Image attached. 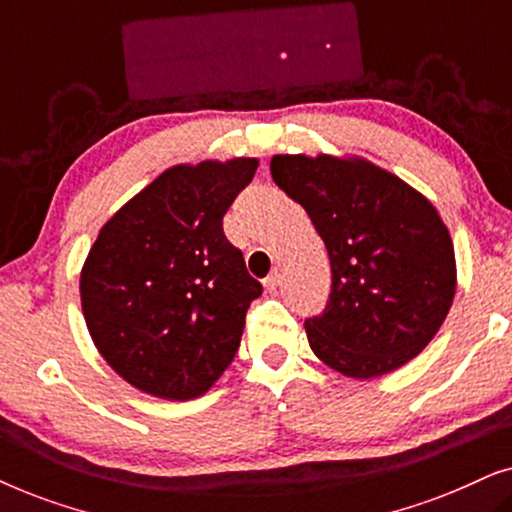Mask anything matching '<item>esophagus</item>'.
I'll list each match as a JSON object with an SVG mask.
<instances>
[{
    "instance_id": "1",
    "label": "esophagus",
    "mask_w": 512,
    "mask_h": 512,
    "mask_svg": "<svg viewBox=\"0 0 512 512\" xmlns=\"http://www.w3.org/2000/svg\"><path fill=\"white\" fill-rule=\"evenodd\" d=\"M263 286H265V291H277V286H279V272H277V270L272 272V275L263 282Z\"/></svg>"
}]
</instances>
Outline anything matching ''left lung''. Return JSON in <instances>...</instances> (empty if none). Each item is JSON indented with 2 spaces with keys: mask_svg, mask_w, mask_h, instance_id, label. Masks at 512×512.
I'll use <instances>...</instances> for the list:
<instances>
[{
  "mask_svg": "<svg viewBox=\"0 0 512 512\" xmlns=\"http://www.w3.org/2000/svg\"><path fill=\"white\" fill-rule=\"evenodd\" d=\"M270 174L310 214L331 261L326 310L305 321L312 352L354 380L415 359L457 291L454 244L438 209L359 156L282 153Z\"/></svg>",
  "mask_w": 512,
  "mask_h": 512,
  "instance_id": "8db88e82",
  "label": "left lung"
}]
</instances>
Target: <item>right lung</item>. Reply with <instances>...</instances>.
I'll return each mask as SVG.
<instances>
[{"mask_svg":"<svg viewBox=\"0 0 512 512\" xmlns=\"http://www.w3.org/2000/svg\"><path fill=\"white\" fill-rule=\"evenodd\" d=\"M256 158L174 165L100 228L81 268V307L102 359L165 401L207 394L240 347L263 286L223 235Z\"/></svg>","mask_w":512,"mask_h":512,"instance_id":"obj_1","label":"right lung"}]
</instances>
